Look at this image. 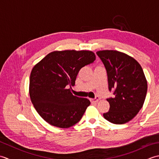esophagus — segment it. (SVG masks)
<instances>
[{
    "label": "esophagus",
    "instance_id": "1",
    "mask_svg": "<svg viewBox=\"0 0 159 159\" xmlns=\"http://www.w3.org/2000/svg\"><path fill=\"white\" fill-rule=\"evenodd\" d=\"M100 100V98L99 97H96L95 99H91V102H98Z\"/></svg>",
    "mask_w": 159,
    "mask_h": 159
}]
</instances>
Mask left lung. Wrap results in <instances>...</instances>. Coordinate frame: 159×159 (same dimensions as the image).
Listing matches in <instances>:
<instances>
[{"mask_svg":"<svg viewBox=\"0 0 159 159\" xmlns=\"http://www.w3.org/2000/svg\"><path fill=\"white\" fill-rule=\"evenodd\" d=\"M107 72L109 89L114 96L108 98L110 109L103 116L116 124L133 120L142 108L148 83L142 67L133 57L117 50L96 52Z\"/></svg>","mask_w":159,"mask_h":159,"instance_id":"8db88e82","label":"left lung"}]
</instances>
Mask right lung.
I'll return each instance as SVG.
<instances>
[{
  "mask_svg": "<svg viewBox=\"0 0 159 159\" xmlns=\"http://www.w3.org/2000/svg\"><path fill=\"white\" fill-rule=\"evenodd\" d=\"M95 59V54L90 50H55L33 67L30 98L47 123L67 128L80 120L90 101L74 96L67 86L75 85L79 70Z\"/></svg>",
  "mask_w": 159,
  "mask_h": 159,
  "instance_id": "right-lung-1",
  "label": "right lung"
}]
</instances>
